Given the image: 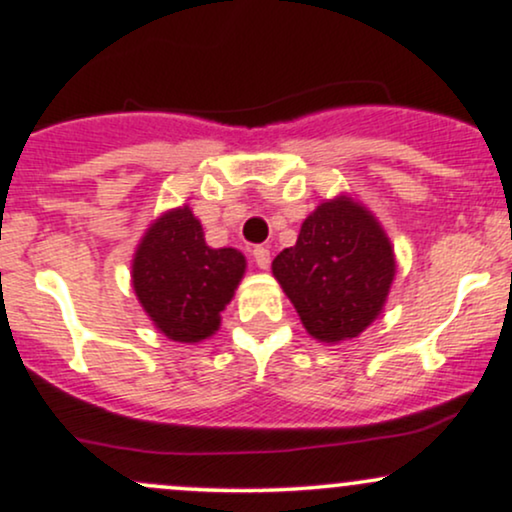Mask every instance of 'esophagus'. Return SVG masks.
I'll return each instance as SVG.
<instances>
[{
    "instance_id": "34e87169",
    "label": "esophagus",
    "mask_w": 512,
    "mask_h": 512,
    "mask_svg": "<svg viewBox=\"0 0 512 512\" xmlns=\"http://www.w3.org/2000/svg\"><path fill=\"white\" fill-rule=\"evenodd\" d=\"M252 257H255L257 267H260V269H269V262H272V255H269V250L264 248V245H257V248L252 250Z\"/></svg>"
}]
</instances>
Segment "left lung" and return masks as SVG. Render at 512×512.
Returning a JSON list of instances; mask_svg holds the SVG:
<instances>
[{
	"instance_id": "1",
	"label": "left lung",
	"mask_w": 512,
	"mask_h": 512,
	"mask_svg": "<svg viewBox=\"0 0 512 512\" xmlns=\"http://www.w3.org/2000/svg\"><path fill=\"white\" fill-rule=\"evenodd\" d=\"M395 250L383 226L351 197L322 202L272 272L310 337L354 339L380 315L395 279Z\"/></svg>"
}]
</instances>
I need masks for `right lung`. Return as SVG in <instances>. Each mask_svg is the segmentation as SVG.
<instances>
[{
    "label": "right lung",
    "instance_id": "right-lung-1",
    "mask_svg": "<svg viewBox=\"0 0 512 512\" xmlns=\"http://www.w3.org/2000/svg\"><path fill=\"white\" fill-rule=\"evenodd\" d=\"M245 274L243 252L209 248L190 207L151 223L132 260V286L151 322L168 339L202 342L219 330Z\"/></svg>",
    "mask_w": 512,
    "mask_h": 512
}]
</instances>
